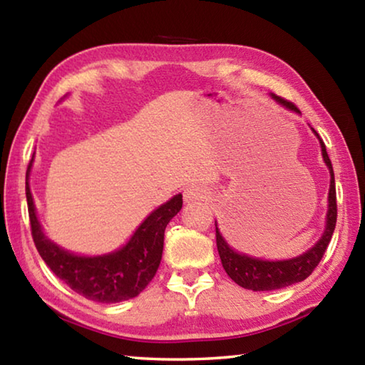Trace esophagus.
<instances>
[{
	"mask_svg": "<svg viewBox=\"0 0 365 365\" xmlns=\"http://www.w3.org/2000/svg\"><path fill=\"white\" fill-rule=\"evenodd\" d=\"M209 191L202 185H190L183 191L185 202H195V201H205L207 200Z\"/></svg>",
	"mask_w": 365,
	"mask_h": 365,
	"instance_id": "1",
	"label": "esophagus"
}]
</instances>
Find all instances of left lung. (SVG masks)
Segmentation results:
<instances>
[{
  "mask_svg": "<svg viewBox=\"0 0 365 365\" xmlns=\"http://www.w3.org/2000/svg\"><path fill=\"white\" fill-rule=\"evenodd\" d=\"M270 96L280 104V106L287 108L288 110H293L296 114H301L299 109L283 98L270 93ZM311 130L316 135L320 150H322V158L327 168L330 172V188H329V209H327L325 215V228L322 237L317 240L312 248L302 252V255L289 259H282V261H269V259H261L255 256H248L245 252H240L228 245L224 235L220 233V228L217 227V220H215V242H217V251L220 256L222 265L230 279L238 283L240 287L246 289H252V292H272V289H280L294 283L306 280L312 270L317 267L320 259H322L324 252L329 246L331 235L335 232L336 225V190H335V175H333V168L327 154L324 141L320 140L319 133L311 127Z\"/></svg>",
  "mask_w": 365,
  "mask_h": 365,
  "instance_id": "8db88e82",
  "label": "left lung"
}]
</instances>
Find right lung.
I'll return each mask as SVG.
<instances>
[{
    "mask_svg": "<svg viewBox=\"0 0 365 365\" xmlns=\"http://www.w3.org/2000/svg\"><path fill=\"white\" fill-rule=\"evenodd\" d=\"M34 158L35 153L27 169L26 196L34 243L43 261L71 289L86 299L113 304L138 296L156 275L163 259L165 227L180 212L182 195L172 196L154 209L120 248L100 256L76 255L48 238L40 224L29 185Z\"/></svg>",
    "mask_w": 365,
    "mask_h": 365,
    "instance_id": "1",
    "label": "right lung"
}]
</instances>
